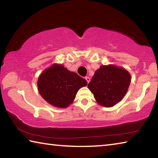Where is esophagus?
<instances>
[{"label": "esophagus", "instance_id": "obj_1", "mask_svg": "<svg viewBox=\"0 0 158 158\" xmlns=\"http://www.w3.org/2000/svg\"><path fill=\"white\" fill-rule=\"evenodd\" d=\"M85 79L86 80V81H87L88 83H89V81H90V78L89 77H85Z\"/></svg>", "mask_w": 158, "mask_h": 158}]
</instances>
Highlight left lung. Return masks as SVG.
I'll return each mask as SVG.
<instances>
[{"label": "left lung", "instance_id": "obj_1", "mask_svg": "<svg viewBox=\"0 0 158 158\" xmlns=\"http://www.w3.org/2000/svg\"><path fill=\"white\" fill-rule=\"evenodd\" d=\"M131 75L127 69L114 65H101L88 85L99 105L112 107L127 92Z\"/></svg>", "mask_w": 158, "mask_h": 158}]
</instances>
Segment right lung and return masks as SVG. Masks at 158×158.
I'll return each instance as SVG.
<instances>
[{"instance_id":"obj_1","label":"right lung","mask_w":158,"mask_h":158,"mask_svg":"<svg viewBox=\"0 0 158 158\" xmlns=\"http://www.w3.org/2000/svg\"><path fill=\"white\" fill-rule=\"evenodd\" d=\"M86 85V80L57 63L44 69L37 80L40 94L51 105L58 108L70 105L77 91Z\"/></svg>"}]
</instances>
